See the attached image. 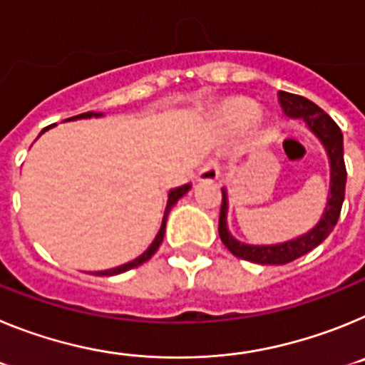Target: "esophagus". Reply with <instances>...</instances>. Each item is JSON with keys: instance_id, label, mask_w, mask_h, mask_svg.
Listing matches in <instances>:
<instances>
[{"instance_id": "esophagus-1", "label": "esophagus", "mask_w": 365, "mask_h": 365, "mask_svg": "<svg viewBox=\"0 0 365 365\" xmlns=\"http://www.w3.org/2000/svg\"><path fill=\"white\" fill-rule=\"evenodd\" d=\"M199 180H206V182H212V180L219 179V163L215 159L206 160L205 164L201 166L197 173Z\"/></svg>"}]
</instances>
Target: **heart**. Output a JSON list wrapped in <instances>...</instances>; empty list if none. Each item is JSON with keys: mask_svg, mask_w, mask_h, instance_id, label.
I'll return each instance as SVG.
<instances>
[{"mask_svg": "<svg viewBox=\"0 0 365 365\" xmlns=\"http://www.w3.org/2000/svg\"><path fill=\"white\" fill-rule=\"evenodd\" d=\"M257 115V108L250 100L237 98L222 108V117L232 125H245Z\"/></svg>", "mask_w": 365, "mask_h": 365, "instance_id": "1", "label": "heart"}]
</instances>
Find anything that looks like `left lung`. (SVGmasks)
<instances>
[{
  "mask_svg": "<svg viewBox=\"0 0 365 365\" xmlns=\"http://www.w3.org/2000/svg\"><path fill=\"white\" fill-rule=\"evenodd\" d=\"M279 104L285 115L292 118H303L307 125L314 131V135L324 143L331 159V197L327 201V208L322 221L312 228L309 234L302 235L298 240L287 241L282 245H270V247H252V245L240 243L234 240L227 228V193L222 190L221 214H219V235L222 245L241 259L259 263V265H285L298 259L303 254L311 252L322 241L333 232L341 212V202L346 195V163H344V137L336 122L329 117L322 108L307 100L305 96L292 95V93L279 91Z\"/></svg>",
  "mask_w": 365,
  "mask_h": 365,
  "instance_id": "obj_1",
  "label": "left lung"
}]
</instances>
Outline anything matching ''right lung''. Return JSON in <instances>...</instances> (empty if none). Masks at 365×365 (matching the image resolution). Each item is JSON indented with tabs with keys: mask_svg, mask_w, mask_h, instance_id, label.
Segmentation results:
<instances>
[{
	"mask_svg": "<svg viewBox=\"0 0 365 365\" xmlns=\"http://www.w3.org/2000/svg\"><path fill=\"white\" fill-rule=\"evenodd\" d=\"M98 115H100V113H82V115H76V117H73V118H89V117H98ZM45 130H47V128H45ZM188 190H190V185H185V186H180V188H175V190H172V192H170V195H168L166 212H164V219H163V225H160L159 234H157V237H155V240H153V243L150 245V248H148V250L143 254V256H138L137 259L130 261V263H125V265L117 267V269H109V270H102V272H96V276H115V274L125 272V270L135 269V267L143 265L144 261L150 259V257L153 256L155 252H157V248L160 247V243H163L164 232H166V219H168V214H170V210H172V206L175 205V202L179 201V199L182 197V195H185L186 192H188Z\"/></svg>",
	"mask_w": 365,
	"mask_h": 365,
	"instance_id": "obj_1",
	"label": "right lung"
}]
</instances>
